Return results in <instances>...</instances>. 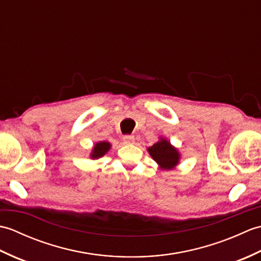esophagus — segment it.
I'll use <instances>...</instances> for the list:
<instances>
[{"label":"esophagus","mask_w":261,"mask_h":261,"mask_svg":"<svg viewBox=\"0 0 261 261\" xmlns=\"http://www.w3.org/2000/svg\"><path fill=\"white\" fill-rule=\"evenodd\" d=\"M123 141H124L125 143H127V145H131V143L135 142V137H132V136H124V137H123Z\"/></svg>","instance_id":"esophagus-1"}]
</instances>
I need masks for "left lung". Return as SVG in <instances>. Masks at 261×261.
<instances>
[{
    "label": "left lung",
    "mask_w": 261,
    "mask_h": 261,
    "mask_svg": "<svg viewBox=\"0 0 261 261\" xmlns=\"http://www.w3.org/2000/svg\"><path fill=\"white\" fill-rule=\"evenodd\" d=\"M147 150L157 163L159 168L163 170L175 169L176 166L180 163V152L178 149L164 137H159V140L151 147L147 148Z\"/></svg>",
    "instance_id": "8db88e82"
}]
</instances>
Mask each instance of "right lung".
<instances>
[{
	"label": "right lung",
	"mask_w": 261,
	"mask_h": 261,
	"mask_svg": "<svg viewBox=\"0 0 261 261\" xmlns=\"http://www.w3.org/2000/svg\"><path fill=\"white\" fill-rule=\"evenodd\" d=\"M111 147H112V145H111V143L108 141L96 142L95 145H94V147L92 148V151L90 153V158L91 159H98V158L103 157L105 153H108Z\"/></svg>",
	"instance_id": "right-lung-1"
}]
</instances>
